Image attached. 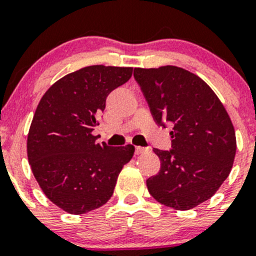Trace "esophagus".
Here are the masks:
<instances>
[{
	"label": "esophagus",
	"mask_w": 256,
	"mask_h": 256,
	"mask_svg": "<svg viewBox=\"0 0 256 256\" xmlns=\"http://www.w3.org/2000/svg\"><path fill=\"white\" fill-rule=\"evenodd\" d=\"M148 148H142V146H136V148H135V154H136V155H141V154L146 152V151H148Z\"/></svg>",
	"instance_id": "esophagus-1"
}]
</instances>
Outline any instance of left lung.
Returning a JSON list of instances; mask_svg holds the SVG:
<instances>
[{
    "mask_svg": "<svg viewBox=\"0 0 256 256\" xmlns=\"http://www.w3.org/2000/svg\"><path fill=\"white\" fill-rule=\"evenodd\" d=\"M156 124L172 125L171 150L154 148L160 171L146 180L151 196L176 210L209 200L234 164L236 138L214 91L195 74L176 66L134 70Z\"/></svg>",
    "mask_w": 256,
    "mask_h": 256,
    "instance_id": "1",
    "label": "left lung"
}]
</instances>
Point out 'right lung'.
Instances as JSON below:
<instances>
[{"label": "right lung", "instance_id": "1", "mask_svg": "<svg viewBox=\"0 0 256 256\" xmlns=\"http://www.w3.org/2000/svg\"><path fill=\"white\" fill-rule=\"evenodd\" d=\"M132 68L94 65L64 76L44 92L27 136V158L50 202L74 215L102 206L114 194L132 145L96 144L92 131L112 90Z\"/></svg>", "mask_w": 256, "mask_h": 256}]
</instances>
